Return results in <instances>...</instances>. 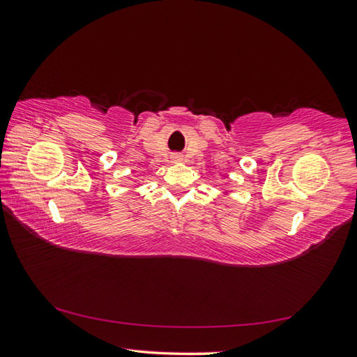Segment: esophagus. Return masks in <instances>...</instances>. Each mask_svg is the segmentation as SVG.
I'll return each instance as SVG.
<instances>
[{
	"label": "esophagus",
	"instance_id": "34e87169",
	"mask_svg": "<svg viewBox=\"0 0 357 357\" xmlns=\"http://www.w3.org/2000/svg\"><path fill=\"white\" fill-rule=\"evenodd\" d=\"M183 159V157H181L179 154H173V160H181Z\"/></svg>",
	"mask_w": 357,
	"mask_h": 357
}]
</instances>
